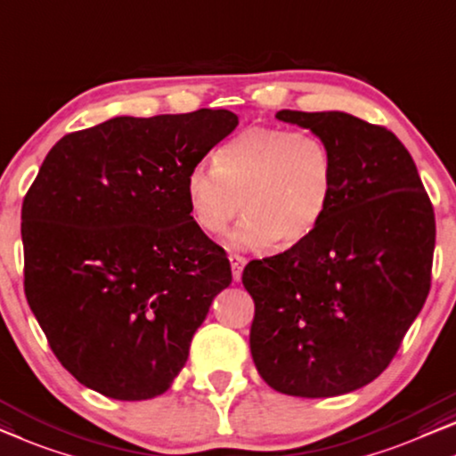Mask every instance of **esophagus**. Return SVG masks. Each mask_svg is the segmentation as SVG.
Returning a JSON list of instances; mask_svg holds the SVG:
<instances>
[{"label":"esophagus","mask_w":456,"mask_h":456,"mask_svg":"<svg viewBox=\"0 0 456 456\" xmlns=\"http://www.w3.org/2000/svg\"><path fill=\"white\" fill-rule=\"evenodd\" d=\"M228 259H230V267H232L234 281H239L240 275H242V269H244V265H247V259H244V256H240V255H234V253L230 255Z\"/></svg>","instance_id":"34e87169"}]
</instances>
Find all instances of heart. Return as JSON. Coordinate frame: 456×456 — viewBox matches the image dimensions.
Masks as SVG:
<instances>
[{
  "label": "heart",
  "mask_w": 456,
  "mask_h": 456,
  "mask_svg": "<svg viewBox=\"0 0 456 456\" xmlns=\"http://www.w3.org/2000/svg\"><path fill=\"white\" fill-rule=\"evenodd\" d=\"M335 164L327 143L306 131L250 125L216 150L214 167L197 164L184 181L191 216L222 234L247 214L232 244L292 248L313 236L333 195Z\"/></svg>",
  "instance_id": "1"
}]
</instances>
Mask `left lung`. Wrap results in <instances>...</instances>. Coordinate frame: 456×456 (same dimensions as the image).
Listing matches in <instances>:
<instances>
[{
	"instance_id": "8db88e82",
	"label": "left lung",
	"mask_w": 456,
	"mask_h": 456,
	"mask_svg": "<svg viewBox=\"0 0 456 456\" xmlns=\"http://www.w3.org/2000/svg\"><path fill=\"white\" fill-rule=\"evenodd\" d=\"M331 150L333 195L313 236L250 261V354L261 379L292 397H338L391 364L430 292L434 209L397 135L325 110H280Z\"/></svg>"
}]
</instances>
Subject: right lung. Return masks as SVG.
<instances>
[{"label": "right lung", "instance_id": "1", "mask_svg": "<svg viewBox=\"0 0 456 456\" xmlns=\"http://www.w3.org/2000/svg\"><path fill=\"white\" fill-rule=\"evenodd\" d=\"M236 125L224 109L115 117L45 158L22 203L24 292L84 387L151 399L187 362L232 272L191 216L184 181Z\"/></svg>", "mask_w": 456, "mask_h": 456}]
</instances>
